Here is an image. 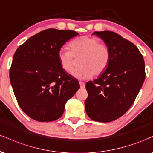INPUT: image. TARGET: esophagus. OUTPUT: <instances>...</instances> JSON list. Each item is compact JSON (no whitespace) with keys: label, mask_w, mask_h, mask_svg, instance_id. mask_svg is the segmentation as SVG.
<instances>
[{"label":"esophagus","mask_w":153,"mask_h":153,"mask_svg":"<svg viewBox=\"0 0 153 153\" xmlns=\"http://www.w3.org/2000/svg\"><path fill=\"white\" fill-rule=\"evenodd\" d=\"M80 88H84L85 87V83H84L83 82H80Z\"/></svg>","instance_id":"esophagus-1"}]
</instances>
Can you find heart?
Wrapping results in <instances>:
<instances>
[{"label":"heart","instance_id":"b5f03b06","mask_svg":"<svg viewBox=\"0 0 153 153\" xmlns=\"http://www.w3.org/2000/svg\"><path fill=\"white\" fill-rule=\"evenodd\" d=\"M71 51L61 49L57 57L62 69L71 72L74 67V57H80V67L72 73L79 80L89 79L99 75L106 69L110 61L111 53L108 46L100 44V40L94 36H83L73 40L70 44Z\"/></svg>","mask_w":153,"mask_h":153}]
</instances>
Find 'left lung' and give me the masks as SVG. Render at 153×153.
I'll list each match as a JSON object with an SVG mask.
<instances>
[{"label":"left lung","instance_id":"obj_1","mask_svg":"<svg viewBox=\"0 0 153 153\" xmlns=\"http://www.w3.org/2000/svg\"><path fill=\"white\" fill-rule=\"evenodd\" d=\"M110 50L106 71L85 84L87 115L94 121L110 122L124 115L132 106L145 78L143 56L133 43L117 33L95 31Z\"/></svg>","mask_w":153,"mask_h":153}]
</instances>
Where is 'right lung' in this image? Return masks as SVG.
Wrapping results in <instances>:
<instances>
[{
  "label": "right lung",
  "instance_id": "add662e5",
  "mask_svg": "<svg viewBox=\"0 0 153 153\" xmlns=\"http://www.w3.org/2000/svg\"><path fill=\"white\" fill-rule=\"evenodd\" d=\"M78 34L48 29L19 47L13 57L10 80L19 106L38 122L62 117L68 100L80 88L76 79L62 69L57 54L64 44Z\"/></svg>",
  "mask_w": 153,
  "mask_h": 153
}]
</instances>
